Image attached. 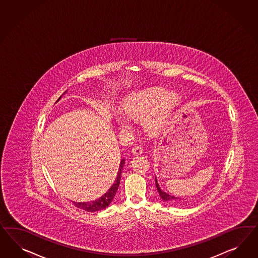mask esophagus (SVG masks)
Instances as JSON below:
<instances>
[{"instance_id":"esophagus-1","label":"esophagus","mask_w":258,"mask_h":258,"mask_svg":"<svg viewBox=\"0 0 258 258\" xmlns=\"http://www.w3.org/2000/svg\"><path fill=\"white\" fill-rule=\"evenodd\" d=\"M132 153L134 155H141L143 153V148L141 146H135L133 147Z\"/></svg>"}]
</instances>
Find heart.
Here are the masks:
<instances>
[{
  "instance_id": "1",
  "label": "heart",
  "mask_w": 258,
  "mask_h": 258,
  "mask_svg": "<svg viewBox=\"0 0 258 258\" xmlns=\"http://www.w3.org/2000/svg\"><path fill=\"white\" fill-rule=\"evenodd\" d=\"M164 90H153L147 93L130 96L123 103L126 116L135 120H143V124L150 132L158 131L169 116L173 105V99L167 98ZM118 124L121 128H129L130 122L124 117H119Z\"/></svg>"
}]
</instances>
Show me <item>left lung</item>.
<instances>
[{
  "instance_id": "1",
  "label": "left lung",
  "mask_w": 258,
  "mask_h": 258,
  "mask_svg": "<svg viewBox=\"0 0 258 258\" xmlns=\"http://www.w3.org/2000/svg\"><path fill=\"white\" fill-rule=\"evenodd\" d=\"M155 184H156V188H157V191L159 193V195H160V197L162 198L165 202H169V203H172V204H178V201H179V198H177V197H174V196H170L169 194L168 193H166V192L162 191L161 189H160V187H159V185L157 184V181H156V179H155Z\"/></svg>"
}]
</instances>
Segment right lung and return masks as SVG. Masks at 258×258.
I'll return each instance as SVG.
<instances>
[{
    "instance_id": "1",
    "label": "right lung",
    "mask_w": 258,
    "mask_h": 258,
    "mask_svg": "<svg viewBox=\"0 0 258 258\" xmlns=\"http://www.w3.org/2000/svg\"><path fill=\"white\" fill-rule=\"evenodd\" d=\"M124 159H122L119 164V168H118V174H117V178L114 182V184H112L109 190L106 192L104 195H103L101 198H99L95 201L92 202H88V203H75L74 202V205L76 207L83 209L85 211L88 212H95V211H100L102 209L106 208L107 206L110 205L111 202L114 199L116 192L118 190V185L120 183V176H121V171H122V168L124 166Z\"/></svg>"
}]
</instances>
